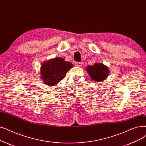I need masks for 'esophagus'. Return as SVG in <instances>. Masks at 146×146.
I'll return each mask as SVG.
<instances>
[{"mask_svg":"<svg viewBox=\"0 0 146 146\" xmlns=\"http://www.w3.org/2000/svg\"><path fill=\"white\" fill-rule=\"evenodd\" d=\"M76 65L78 67H82L83 64H82V62H76Z\"/></svg>","mask_w":146,"mask_h":146,"instance_id":"obj_1","label":"esophagus"}]
</instances>
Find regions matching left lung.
<instances>
[{"label": "left lung", "instance_id": "8db88e82", "mask_svg": "<svg viewBox=\"0 0 146 146\" xmlns=\"http://www.w3.org/2000/svg\"><path fill=\"white\" fill-rule=\"evenodd\" d=\"M86 71L91 78L97 82L106 80L110 73L109 68L103 63H95L93 66H88Z\"/></svg>", "mask_w": 146, "mask_h": 146}]
</instances>
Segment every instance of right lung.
Segmentation results:
<instances>
[{"instance_id":"obj_1","label":"right lung","mask_w":146,"mask_h":146,"mask_svg":"<svg viewBox=\"0 0 146 146\" xmlns=\"http://www.w3.org/2000/svg\"><path fill=\"white\" fill-rule=\"evenodd\" d=\"M73 67L71 62L61 57L44 61L40 69L41 79L45 85L54 86L64 78L67 72Z\"/></svg>"}]
</instances>
